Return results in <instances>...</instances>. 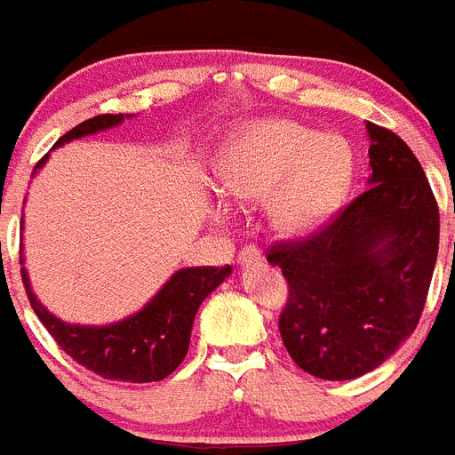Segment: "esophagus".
Here are the masks:
<instances>
[{
  "instance_id": "esophagus-1",
  "label": "esophagus",
  "mask_w": 455,
  "mask_h": 455,
  "mask_svg": "<svg viewBox=\"0 0 455 455\" xmlns=\"http://www.w3.org/2000/svg\"><path fill=\"white\" fill-rule=\"evenodd\" d=\"M260 249H258V246H253V244H249V246H244V249L239 251V256H237V263L239 265H253V263H258V260H260Z\"/></svg>"
}]
</instances>
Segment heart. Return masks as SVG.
<instances>
[{"mask_svg":"<svg viewBox=\"0 0 455 455\" xmlns=\"http://www.w3.org/2000/svg\"><path fill=\"white\" fill-rule=\"evenodd\" d=\"M350 148L336 136H317L291 119L246 126L225 145L216 190L228 204L267 199V220L293 237L319 225L338 204L350 178Z\"/></svg>","mask_w":455,"mask_h":455,"instance_id":"1","label":"heart"}]
</instances>
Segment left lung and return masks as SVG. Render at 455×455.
<instances>
[{"mask_svg": "<svg viewBox=\"0 0 455 455\" xmlns=\"http://www.w3.org/2000/svg\"><path fill=\"white\" fill-rule=\"evenodd\" d=\"M369 190L303 239L267 249L289 284L279 333L291 359L324 380L380 366L423 315L439 249V206L411 148L366 124Z\"/></svg>", "mask_w": 455, "mask_h": 455, "instance_id": "1", "label": "left lung"}]
</instances>
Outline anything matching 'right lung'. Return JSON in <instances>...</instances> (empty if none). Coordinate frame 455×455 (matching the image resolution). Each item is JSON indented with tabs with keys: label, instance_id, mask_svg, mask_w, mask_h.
<instances>
[{
	"label": "right lung",
	"instance_id": "right-lung-1",
	"mask_svg": "<svg viewBox=\"0 0 455 455\" xmlns=\"http://www.w3.org/2000/svg\"><path fill=\"white\" fill-rule=\"evenodd\" d=\"M124 115H98L79 126L70 129L56 143L63 145L75 138L91 136L96 131L112 129L122 124ZM42 157L35 171L42 169ZM23 263V258H20ZM23 284L30 298L35 315L39 317L53 340L70 355L84 369L108 378V380H126V383H155L178 369L190 347V331L199 305L232 272L225 267H185L178 270L166 282L159 293L136 315L108 326H77L65 324L53 317L32 293L28 272L23 270Z\"/></svg>",
	"mask_w": 455,
	"mask_h": 455
}]
</instances>
